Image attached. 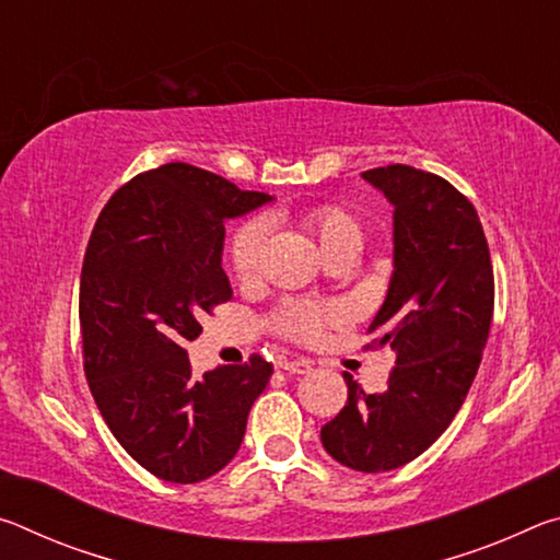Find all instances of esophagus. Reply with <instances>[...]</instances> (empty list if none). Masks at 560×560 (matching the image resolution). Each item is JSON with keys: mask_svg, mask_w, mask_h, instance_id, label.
I'll use <instances>...</instances> for the list:
<instances>
[{"mask_svg": "<svg viewBox=\"0 0 560 560\" xmlns=\"http://www.w3.org/2000/svg\"><path fill=\"white\" fill-rule=\"evenodd\" d=\"M277 365L281 368V371L296 373V375H303V373L311 371V363H308V360H303V358H279Z\"/></svg>", "mask_w": 560, "mask_h": 560, "instance_id": "1", "label": "esophagus"}]
</instances>
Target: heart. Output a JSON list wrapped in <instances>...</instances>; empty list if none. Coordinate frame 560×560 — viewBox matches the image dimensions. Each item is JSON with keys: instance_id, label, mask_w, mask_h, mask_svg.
I'll return each mask as SVG.
<instances>
[{"instance_id": "heart-1", "label": "heart", "mask_w": 560, "mask_h": 560, "mask_svg": "<svg viewBox=\"0 0 560 560\" xmlns=\"http://www.w3.org/2000/svg\"><path fill=\"white\" fill-rule=\"evenodd\" d=\"M308 230L314 232L326 257L343 252H360L365 242V230L353 212L338 205H318L308 212ZM269 222L264 217L244 222L230 240V267L240 279H249L259 271V264L267 249ZM343 311L338 306H316V303L289 301L273 316V328L281 336L293 340H314L328 324H338Z\"/></svg>"}]
</instances>
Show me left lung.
I'll use <instances>...</instances> for the list:
<instances>
[{
  "mask_svg": "<svg viewBox=\"0 0 560 560\" xmlns=\"http://www.w3.org/2000/svg\"><path fill=\"white\" fill-rule=\"evenodd\" d=\"M363 177L395 207V271L368 330L397 358L383 393L343 375L348 402L320 442L343 467L375 474L420 457L459 412L489 338L494 269L477 210L447 179L410 165Z\"/></svg>",
  "mask_w": 560,
  "mask_h": 560,
  "instance_id": "left-lung-1",
  "label": "left lung"
}]
</instances>
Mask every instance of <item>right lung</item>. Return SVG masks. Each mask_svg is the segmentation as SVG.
I'll return each instance as SVG.
<instances>
[{"mask_svg": "<svg viewBox=\"0 0 560 560\" xmlns=\"http://www.w3.org/2000/svg\"><path fill=\"white\" fill-rule=\"evenodd\" d=\"M271 197L187 163L140 173L103 207L81 269L83 371L103 420L150 474L195 485L240 450L273 365L252 355L192 377L187 340L232 299L224 222Z\"/></svg>", "mask_w": 560, "mask_h": 560, "instance_id": "add662e5", "label": "right lung"}]
</instances>
